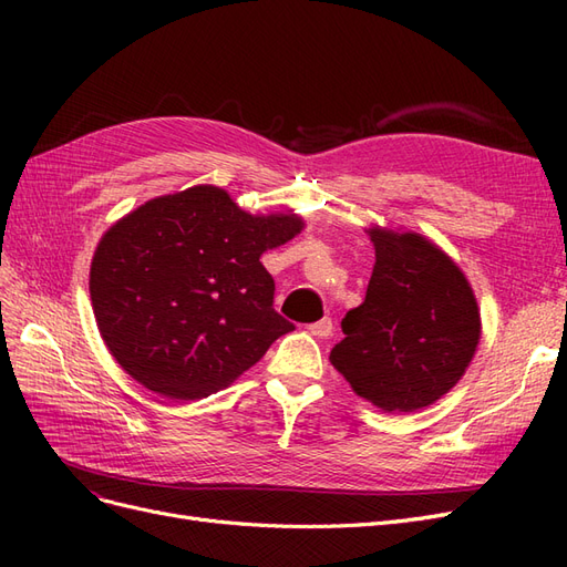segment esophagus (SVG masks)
Returning a JSON list of instances; mask_svg holds the SVG:
<instances>
[{
  "mask_svg": "<svg viewBox=\"0 0 567 567\" xmlns=\"http://www.w3.org/2000/svg\"><path fill=\"white\" fill-rule=\"evenodd\" d=\"M310 333L317 338H329L333 333V321L329 317H323V319L310 323Z\"/></svg>",
  "mask_w": 567,
  "mask_h": 567,
  "instance_id": "obj_1",
  "label": "esophagus"
}]
</instances>
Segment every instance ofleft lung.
I'll list each match as a JSON object with an SVG mask.
<instances>
[{
    "instance_id": "8db88e82",
    "label": "left lung",
    "mask_w": 567,
    "mask_h": 567,
    "mask_svg": "<svg viewBox=\"0 0 567 567\" xmlns=\"http://www.w3.org/2000/svg\"><path fill=\"white\" fill-rule=\"evenodd\" d=\"M364 302L342 319L331 364L383 411L406 414L450 392L471 364L480 312L461 269L416 234L373 229Z\"/></svg>"
}]
</instances>
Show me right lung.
<instances>
[{"mask_svg": "<svg viewBox=\"0 0 567 567\" xmlns=\"http://www.w3.org/2000/svg\"><path fill=\"white\" fill-rule=\"evenodd\" d=\"M298 217H252L217 186L148 200L106 231L90 293L99 331L132 379L169 400L229 385L296 326L274 310L260 255Z\"/></svg>", "mask_w": 567, "mask_h": 567, "instance_id": "obj_1", "label": "right lung"}]
</instances>
